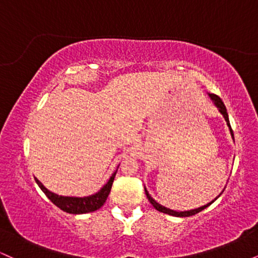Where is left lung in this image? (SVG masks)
Masks as SVG:
<instances>
[{
    "mask_svg": "<svg viewBox=\"0 0 258 258\" xmlns=\"http://www.w3.org/2000/svg\"><path fill=\"white\" fill-rule=\"evenodd\" d=\"M210 97H211V99L214 100V102H215V104H216V106H217V108H218V110L221 111V114L223 115V116H224V119H226V121H227V125L229 126V128H230V135H232V137L234 138V133H233V130H232V127H230L229 119H228V112H227L226 105L223 104V102H222V99L220 98V97L217 96V94H210ZM144 190H146V194H147V198H148V200L150 201V204H152V205H153L154 207H155V209L158 210V211H160V212H164V214H167V215H171V216H177V217H189V216L197 215L198 212L203 211L204 209H206V207L209 206L210 204H211V203H210V204H207V205H205V206H203V207H199V209L190 210V211L177 212V211H173V210H170V209H167V207H165V206L160 205L159 203H156V201L154 200L152 197H150V194L148 193V190H147V188H146V186H144ZM216 199H217V198H216ZM216 199H215V200H216Z\"/></svg>",
    "mask_w": 258,
    "mask_h": 258,
    "instance_id": "obj_1",
    "label": "left lung"
}]
</instances>
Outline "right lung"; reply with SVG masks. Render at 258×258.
Wrapping results in <instances>:
<instances>
[{"mask_svg":"<svg viewBox=\"0 0 258 258\" xmlns=\"http://www.w3.org/2000/svg\"><path fill=\"white\" fill-rule=\"evenodd\" d=\"M115 174H116V172L112 173V176L110 177V179L108 180V183L100 189L98 193L85 198H73L57 195L52 193V191H49L47 188H44V185L37 178H35V180H36V183L41 188V190L46 194V197L48 198L55 206H58L59 209L63 210L64 212H68V214L79 215L87 214V212H93L104 205L106 198H108V195L111 190V185L112 182H114Z\"/></svg>","mask_w":258,"mask_h":258,"instance_id":"right-lung-1","label":"right lung"}]
</instances>
